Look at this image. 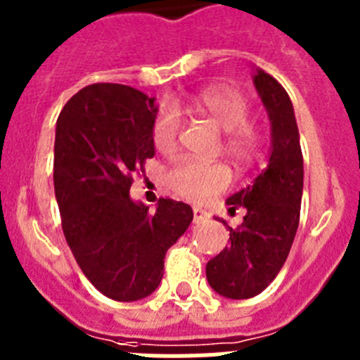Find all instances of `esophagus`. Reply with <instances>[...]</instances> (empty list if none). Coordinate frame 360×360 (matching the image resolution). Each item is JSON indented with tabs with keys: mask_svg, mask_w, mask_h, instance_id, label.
Returning a JSON list of instances; mask_svg holds the SVG:
<instances>
[{
	"mask_svg": "<svg viewBox=\"0 0 360 360\" xmlns=\"http://www.w3.org/2000/svg\"><path fill=\"white\" fill-rule=\"evenodd\" d=\"M193 218H195V224H202V221H207L209 212L202 207L193 209Z\"/></svg>",
	"mask_w": 360,
	"mask_h": 360,
	"instance_id": "1",
	"label": "esophagus"
}]
</instances>
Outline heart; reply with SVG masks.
Listing matches in <instances>:
<instances>
[{
  "mask_svg": "<svg viewBox=\"0 0 360 360\" xmlns=\"http://www.w3.org/2000/svg\"><path fill=\"white\" fill-rule=\"evenodd\" d=\"M187 106L207 117L224 131V149L240 164L249 162L257 149V131L247 122L249 103L241 91L229 84H212L200 90L187 101ZM182 131L180 111L164 104L153 120V144L160 153H173ZM232 180L229 167L221 162L203 164L195 158L176 160L167 174V182L178 196L189 202H205L227 189Z\"/></svg>",
  "mask_w": 360,
  "mask_h": 360,
  "instance_id": "b5f03b06",
  "label": "heart"
}]
</instances>
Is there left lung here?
<instances>
[{"mask_svg": "<svg viewBox=\"0 0 360 360\" xmlns=\"http://www.w3.org/2000/svg\"><path fill=\"white\" fill-rule=\"evenodd\" d=\"M254 86L270 119L272 144L265 169L252 186L227 200L229 212L245 207L241 225L205 266L207 281L219 295L249 299L262 294L279 274L294 243L303 196V153L292 101L272 75L257 68Z\"/></svg>", "mask_w": 360, "mask_h": 360, "instance_id": "obj_1", "label": "left lung"}]
</instances>
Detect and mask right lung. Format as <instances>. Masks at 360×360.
I'll list each match as a JSON object with an SVG mask.
<instances>
[{"instance_id": "obj_1", "label": "right lung", "mask_w": 360, "mask_h": 360, "mask_svg": "<svg viewBox=\"0 0 360 360\" xmlns=\"http://www.w3.org/2000/svg\"><path fill=\"white\" fill-rule=\"evenodd\" d=\"M155 117L153 97L97 82L57 119L53 189L66 243L91 285L115 301L157 290L165 252L193 221L187 203L160 198L151 212L129 196L133 176L155 155Z\"/></svg>"}]
</instances>
